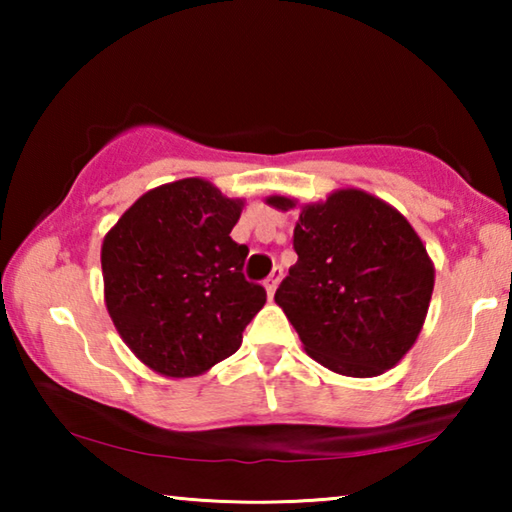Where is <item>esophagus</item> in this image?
I'll list each match as a JSON object with an SVG mask.
<instances>
[{
	"mask_svg": "<svg viewBox=\"0 0 512 512\" xmlns=\"http://www.w3.org/2000/svg\"><path fill=\"white\" fill-rule=\"evenodd\" d=\"M280 280H282V268L275 266L273 271H271V275H268L266 280H264V289H266L268 300L275 296V289H277V284H280Z\"/></svg>",
	"mask_w": 512,
	"mask_h": 512,
	"instance_id": "esophagus-1",
	"label": "esophagus"
}]
</instances>
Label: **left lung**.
I'll return each mask as SVG.
<instances>
[{
    "instance_id": "1",
    "label": "left lung",
    "mask_w": 512,
    "mask_h": 512,
    "mask_svg": "<svg viewBox=\"0 0 512 512\" xmlns=\"http://www.w3.org/2000/svg\"><path fill=\"white\" fill-rule=\"evenodd\" d=\"M275 210L298 205L268 196ZM298 262L275 302L305 352L345 377H377L402 361L422 332L433 262L404 216L363 189H336L300 205L293 228Z\"/></svg>"
}]
</instances>
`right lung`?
Instances as JSON below:
<instances>
[{"label": "right lung", "instance_id": "right-lung-1", "mask_svg": "<svg viewBox=\"0 0 512 512\" xmlns=\"http://www.w3.org/2000/svg\"><path fill=\"white\" fill-rule=\"evenodd\" d=\"M241 210L210 180L183 178L142 194L103 239L108 314L158 375L196 377L228 359L264 307V287L241 273L248 246L230 237Z\"/></svg>", "mask_w": 512, "mask_h": 512}]
</instances>
